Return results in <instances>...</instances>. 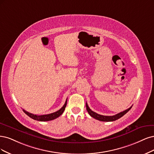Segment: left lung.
I'll return each instance as SVG.
<instances>
[{"instance_id": "obj_1", "label": "left lung", "mask_w": 154, "mask_h": 154, "mask_svg": "<svg viewBox=\"0 0 154 154\" xmlns=\"http://www.w3.org/2000/svg\"><path fill=\"white\" fill-rule=\"evenodd\" d=\"M86 109H87V111L89 113V115H90L91 117L96 119V120H98L99 121H102V122H113V121H115V120H118V119L122 117L123 115H125V114L128 111H129L132 107V106H131V107L123 111V112L118 113L116 115H114V116H103V115H98V114L96 113L95 112L91 111L90 109V108L89 107L87 102L86 103Z\"/></svg>"}]
</instances>
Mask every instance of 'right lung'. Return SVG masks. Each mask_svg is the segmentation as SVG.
<instances>
[{
  "label": "right lung",
  "mask_w": 154,
  "mask_h": 154,
  "mask_svg": "<svg viewBox=\"0 0 154 154\" xmlns=\"http://www.w3.org/2000/svg\"><path fill=\"white\" fill-rule=\"evenodd\" d=\"M66 103H67V99L65 102V103L64 104V106L59 109V111L53 112V113H51L48 114V115H34V114L29 112L26 111H25L24 109H23V111L26 114L27 116H29L30 118H31L32 119H34L35 120H38V121H40V122H47V121H51L52 120H54L57 118H58L59 116H61L63 112H64V109H65V107L66 106Z\"/></svg>",
  "instance_id": "right-lung-1"
}]
</instances>
